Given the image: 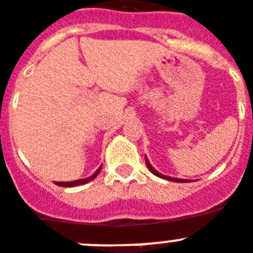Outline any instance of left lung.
I'll return each mask as SVG.
<instances>
[{
  "mask_svg": "<svg viewBox=\"0 0 253 253\" xmlns=\"http://www.w3.org/2000/svg\"><path fill=\"white\" fill-rule=\"evenodd\" d=\"M146 165H147L148 170H150V171L152 172L153 175L159 176V178H161V179H165V180H170V182H176V183H188V180H185V179L171 178V176H166V175H164V174H161V172H159V171H157L156 169H155V168H153L152 165H151V164H150V161H148V159H147V157H146Z\"/></svg>",
  "mask_w": 253,
  "mask_h": 253,
  "instance_id": "obj_1",
  "label": "left lung"
}]
</instances>
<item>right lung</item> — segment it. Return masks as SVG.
I'll return each mask as SVG.
<instances>
[{
  "instance_id": "add662e5",
  "label": "right lung",
  "mask_w": 253,
  "mask_h": 253,
  "mask_svg": "<svg viewBox=\"0 0 253 253\" xmlns=\"http://www.w3.org/2000/svg\"><path fill=\"white\" fill-rule=\"evenodd\" d=\"M101 168H102V166H100L94 174H92V175L88 176V178H85V179H79V180H74V182H55V183H56V185H59V187H77V185L85 184V183L90 182V180H93V179L98 175V172L101 171Z\"/></svg>"
}]
</instances>
